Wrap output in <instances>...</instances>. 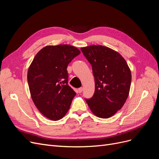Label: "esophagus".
I'll use <instances>...</instances> for the list:
<instances>
[{"label":"esophagus","mask_w":159,"mask_h":159,"mask_svg":"<svg viewBox=\"0 0 159 159\" xmlns=\"http://www.w3.org/2000/svg\"><path fill=\"white\" fill-rule=\"evenodd\" d=\"M82 91H83V88H80L79 89H78V93H81V92H82Z\"/></svg>","instance_id":"34e87169"}]
</instances>
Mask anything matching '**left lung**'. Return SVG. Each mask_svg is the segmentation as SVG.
<instances>
[{
  "instance_id": "1",
  "label": "left lung",
  "mask_w": 159,
  "mask_h": 159,
  "mask_svg": "<svg viewBox=\"0 0 159 159\" xmlns=\"http://www.w3.org/2000/svg\"><path fill=\"white\" fill-rule=\"evenodd\" d=\"M91 65L95 78L92 98L85 99L96 116L106 119L125 103L131 83V74L126 61L118 52L103 46L81 48Z\"/></svg>"
}]
</instances>
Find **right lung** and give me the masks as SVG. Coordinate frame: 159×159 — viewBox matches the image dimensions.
I'll use <instances>...</instances> for the list:
<instances>
[{"instance_id": "obj_1", "label": "right lung", "mask_w": 159, "mask_h": 159, "mask_svg": "<svg viewBox=\"0 0 159 159\" xmlns=\"http://www.w3.org/2000/svg\"><path fill=\"white\" fill-rule=\"evenodd\" d=\"M80 54L72 46H48L36 55L28 69L33 102L43 115L53 121L64 117L76 94L68 85L67 68Z\"/></svg>"}]
</instances>
